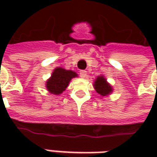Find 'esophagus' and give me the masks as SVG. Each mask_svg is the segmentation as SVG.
<instances>
[{"mask_svg": "<svg viewBox=\"0 0 157 157\" xmlns=\"http://www.w3.org/2000/svg\"><path fill=\"white\" fill-rule=\"evenodd\" d=\"M80 75H81V77H82V78H86V75H87V72L84 71V70H82V71H80Z\"/></svg>", "mask_w": 157, "mask_h": 157, "instance_id": "34e87169", "label": "esophagus"}]
</instances>
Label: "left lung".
Segmentation results:
<instances>
[{
	"mask_svg": "<svg viewBox=\"0 0 157 157\" xmlns=\"http://www.w3.org/2000/svg\"><path fill=\"white\" fill-rule=\"evenodd\" d=\"M93 87L96 92L100 95V97H102V98L110 95L113 91V86L107 82V79L103 75H98L96 78L93 83Z\"/></svg>",
	"mask_w": 157,
	"mask_h": 157,
	"instance_id": "obj_1",
	"label": "left lung"
}]
</instances>
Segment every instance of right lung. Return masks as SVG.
<instances>
[{
    "label": "right lung",
    "mask_w": 157,
    "mask_h": 157,
    "mask_svg": "<svg viewBox=\"0 0 157 157\" xmlns=\"http://www.w3.org/2000/svg\"><path fill=\"white\" fill-rule=\"evenodd\" d=\"M76 72L65 70L62 67H56L52 72L51 76L47 80L45 87L48 92L54 95H59L65 91L71 79L77 77Z\"/></svg>",
    "instance_id": "right-lung-1"
}]
</instances>
